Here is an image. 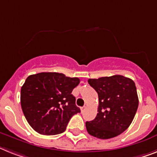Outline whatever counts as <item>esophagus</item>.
<instances>
[{"instance_id":"obj_1","label":"esophagus","mask_w":157,"mask_h":157,"mask_svg":"<svg viewBox=\"0 0 157 157\" xmlns=\"http://www.w3.org/2000/svg\"><path fill=\"white\" fill-rule=\"evenodd\" d=\"M85 109H86V107H85V106H83V107H81V112H84L85 110Z\"/></svg>"}]
</instances>
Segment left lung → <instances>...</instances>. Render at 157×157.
I'll use <instances>...</instances> for the list:
<instances>
[{
	"instance_id": "obj_1",
	"label": "left lung",
	"mask_w": 157,
	"mask_h": 157,
	"mask_svg": "<svg viewBox=\"0 0 157 157\" xmlns=\"http://www.w3.org/2000/svg\"><path fill=\"white\" fill-rule=\"evenodd\" d=\"M98 94V113L85 123L89 134L100 139H110L125 131L137 110L139 100L134 81L121 75L89 79Z\"/></svg>"
}]
</instances>
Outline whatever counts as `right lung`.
<instances>
[{
    "label": "right lung",
    "mask_w": 157,
    "mask_h": 157,
    "mask_svg": "<svg viewBox=\"0 0 157 157\" xmlns=\"http://www.w3.org/2000/svg\"><path fill=\"white\" fill-rule=\"evenodd\" d=\"M77 77L58 72H40L28 76L21 89V105L28 123L41 135L65 131L71 117L81 113L72 94Z\"/></svg>",
    "instance_id": "add662e5"
}]
</instances>
